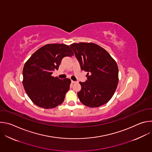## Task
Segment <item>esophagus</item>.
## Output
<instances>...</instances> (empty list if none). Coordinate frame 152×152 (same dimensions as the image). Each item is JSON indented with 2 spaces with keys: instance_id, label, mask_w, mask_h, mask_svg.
Returning a JSON list of instances; mask_svg holds the SVG:
<instances>
[{
  "instance_id": "obj_1",
  "label": "esophagus",
  "mask_w": 152,
  "mask_h": 152,
  "mask_svg": "<svg viewBox=\"0 0 152 152\" xmlns=\"http://www.w3.org/2000/svg\"><path fill=\"white\" fill-rule=\"evenodd\" d=\"M76 81H73V80H72V83H76Z\"/></svg>"
}]
</instances>
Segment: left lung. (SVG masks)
I'll return each instance as SVG.
<instances>
[{
    "label": "left lung",
    "instance_id": "8db88e82",
    "mask_svg": "<svg viewBox=\"0 0 152 152\" xmlns=\"http://www.w3.org/2000/svg\"><path fill=\"white\" fill-rule=\"evenodd\" d=\"M80 69L87 72V80L80 82L77 93L82 104L91 107L100 106L114 95L118 82V68L106 50L94 43L79 42L70 45Z\"/></svg>",
    "mask_w": 152,
    "mask_h": 152
}]
</instances>
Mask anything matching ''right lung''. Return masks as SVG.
I'll return each mask as SVG.
<instances>
[{"mask_svg":"<svg viewBox=\"0 0 152 152\" xmlns=\"http://www.w3.org/2000/svg\"><path fill=\"white\" fill-rule=\"evenodd\" d=\"M73 52L64 44H49L38 49L25 63L23 85L26 94L36 105L46 109L61 104L70 89L71 80L52 76L58 70L63 58Z\"/></svg>","mask_w":152,"mask_h":152,"instance_id":"obj_1","label":"right lung"}]
</instances>
